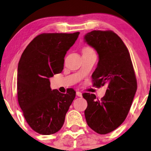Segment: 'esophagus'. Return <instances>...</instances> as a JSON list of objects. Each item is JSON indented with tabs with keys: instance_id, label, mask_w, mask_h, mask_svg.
I'll return each mask as SVG.
<instances>
[{
	"instance_id": "esophagus-1",
	"label": "esophagus",
	"mask_w": 151,
	"mask_h": 151,
	"mask_svg": "<svg viewBox=\"0 0 151 151\" xmlns=\"http://www.w3.org/2000/svg\"><path fill=\"white\" fill-rule=\"evenodd\" d=\"M76 96H78V97H82V94L80 91H77V92H76Z\"/></svg>"
}]
</instances>
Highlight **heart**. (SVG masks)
I'll return each mask as SVG.
<instances>
[{"instance_id":"1","label":"heart","mask_w":151,"mask_h":151,"mask_svg":"<svg viewBox=\"0 0 151 151\" xmlns=\"http://www.w3.org/2000/svg\"><path fill=\"white\" fill-rule=\"evenodd\" d=\"M90 50H92V49L90 48V47H85L82 49V51H90Z\"/></svg>"}]
</instances>
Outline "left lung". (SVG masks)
Instances as JSON below:
<instances>
[{
	"label": "left lung",
	"mask_w": 151,
	"mask_h": 151,
	"mask_svg": "<svg viewBox=\"0 0 151 151\" xmlns=\"http://www.w3.org/2000/svg\"><path fill=\"white\" fill-rule=\"evenodd\" d=\"M84 38L99 56L92 74L93 86L107 84L106 93L100 100L89 93L82 94L88 104L84 115L88 127L104 135L125 120L137 90V80L129 50L115 33L94 30Z\"/></svg>",
	"instance_id": "8db88e82"
}]
</instances>
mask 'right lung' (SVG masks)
I'll return each instance as SVG.
<instances>
[{
	"mask_svg": "<svg viewBox=\"0 0 151 151\" xmlns=\"http://www.w3.org/2000/svg\"><path fill=\"white\" fill-rule=\"evenodd\" d=\"M79 34L38 35L27 45L18 63V104L29 127L41 135H51L61 129L76 97L73 88L65 94L51 90L49 78L63 71L67 51Z\"/></svg>",
	"mask_w": 151,
	"mask_h": 151,
	"instance_id": "right-lung-1",
	"label": "right lung"
}]
</instances>
